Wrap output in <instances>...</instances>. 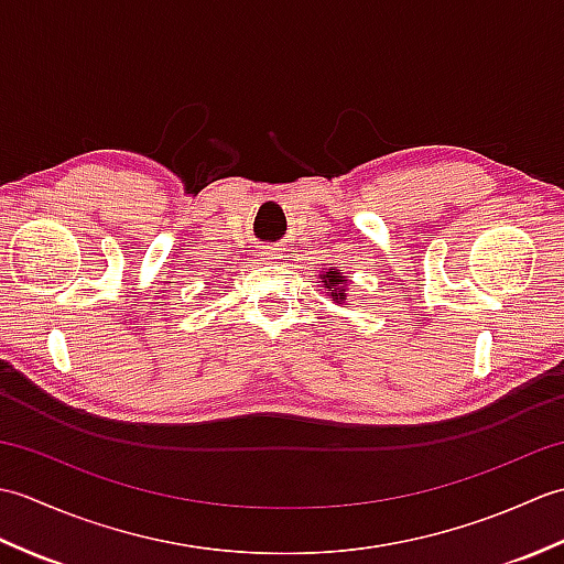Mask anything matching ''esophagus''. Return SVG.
<instances>
[{
    "label": "esophagus",
    "mask_w": 564,
    "mask_h": 564,
    "mask_svg": "<svg viewBox=\"0 0 564 564\" xmlns=\"http://www.w3.org/2000/svg\"><path fill=\"white\" fill-rule=\"evenodd\" d=\"M259 257L273 261V259H281V251L275 249V247H261V249H259Z\"/></svg>",
    "instance_id": "esophagus-1"
}]
</instances>
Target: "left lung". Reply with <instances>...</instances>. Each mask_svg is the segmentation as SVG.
<instances>
[{
	"label": "left lung",
	"instance_id": "8db88e82",
	"mask_svg": "<svg viewBox=\"0 0 564 564\" xmlns=\"http://www.w3.org/2000/svg\"><path fill=\"white\" fill-rule=\"evenodd\" d=\"M319 279H322V283H325V289L332 291L334 301L341 305L346 301V275H341L339 269H327L319 275Z\"/></svg>",
	"mask_w": 564,
	"mask_h": 564
}]
</instances>
